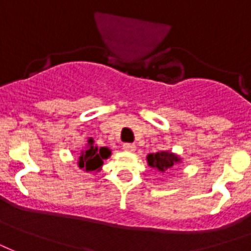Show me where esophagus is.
<instances>
[{
    "label": "esophagus",
    "mask_w": 251,
    "mask_h": 251,
    "mask_svg": "<svg viewBox=\"0 0 251 251\" xmlns=\"http://www.w3.org/2000/svg\"><path fill=\"white\" fill-rule=\"evenodd\" d=\"M122 149L125 150V151H127V152H134L135 151V145H133V143H125V145L122 146Z\"/></svg>",
    "instance_id": "obj_1"
}]
</instances>
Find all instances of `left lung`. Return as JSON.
<instances>
[{
  "label": "left lung",
  "mask_w": 251,
  "mask_h": 251,
  "mask_svg": "<svg viewBox=\"0 0 251 251\" xmlns=\"http://www.w3.org/2000/svg\"><path fill=\"white\" fill-rule=\"evenodd\" d=\"M147 163L151 168L156 169L159 172H163L171 169L176 164L181 163V157L171 151H159L156 153H149L147 155Z\"/></svg>",
  "instance_id": "left-lung-1"
}]
</instances>
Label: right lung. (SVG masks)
<instances>
[{
	"label": "right lung",
	"instance_id": "obj_1",
	"mask_svg": "<svg viewBox=\"0 0 251 251\" xmlns=\"http://www.w3.org/2000/svg\"><path fill=\"white\" fill-rule=\"evenodd\" d=\"M88 143L84 147L83 151H80V156L78 159V167L86 172H99L101 171V167L104 164V160L112 155L108 147H100L94 146V139L90 138Z\"/></svg>",
	"mask_w": 251,
	"mask_h": 251
}]
</instances>
